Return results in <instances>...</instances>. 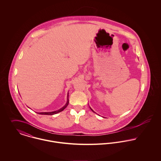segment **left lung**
<instances>
[{"label": "left lung", "mask_w": 161, "mask_h": 161, "mask_svg": "<svg viewBox=\"0 0 161 161\" xmlns=\"http://www.w3.org/2000/svg\"><path fill=\"white\" fill-rule=\"evenodd\" d=\"M90 108H91V110H92V112H94V113H95V112H94V111H93V110H92V108H91V107H90Z\"/></svg>", "instance_id": "8db88e82"}]
</instances>
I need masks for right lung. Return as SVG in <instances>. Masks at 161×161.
I'll list each match as a JSON object with an SVG mask.
<instances>
[{
    "label": "right lung",
    "instance_id": "right-lung-1",
    "mask_svg": "<svg viewBox=\"0 0 161 161\" xmlns=\"http://www.w3.org/2000/svg\"><path fill=\"white\" fill-rule=\"evenodd\" d=\"M68 98H67V102L65 104V105L64 107H63L59 109L58 110H56V111H54V112H39V113H37L38 114H40V115H54V114H58L61 112H62L63 110H64L68 105L69 104V92L68 93V96H67ZM29 108V107H28Z\"/></svg>",
    "mask_w": 161,
    "mask_h": 161
}]
</instances>
